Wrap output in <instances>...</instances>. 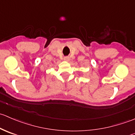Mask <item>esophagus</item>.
I'll return each mask as SVG.
<instances>
[{"label": "esophagus", "mask_w": 135, "mask_h": 135, "mask_svg": "<svg viewBox=\"0 0 135 135\" xmlns=\"http://www.w3.org/2000/svg\"><path fill=\"white\" fill-rule=\"evenodd\" d=\"M64 60H65V61H69V58L68 57H64Z\"/></svg>", "instance_id": "34e87169"}]
</instances>
